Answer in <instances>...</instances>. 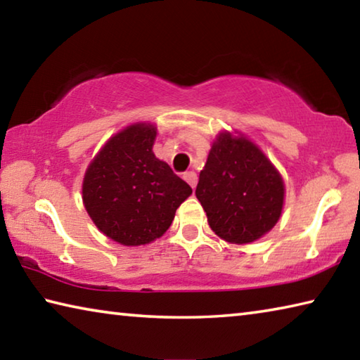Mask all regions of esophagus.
Segmentation results:
<instances>
[{"label": "esophagus", "instance_id": "esophagus-1", "mask_svg": "<svg viewBox=\"0 0 360 360\" xmlns=\"http://www.w3.org/2000/svg\"><path fill=\"white\" fill-rule=\"evenodd\" d=\"M182 178H184L188 182V186H191L192 188H195V186H197L198 178H197V173H195V172H186Z\"/></svg>", "mask_w": 360, "mask_h": 360}]
</instances>
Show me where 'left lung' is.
Masks as SVG:
<instances>
[{
  "mask_svg": "<svg viewBox=\"0 0 360 360\" xmlns=\"http://www.w3.org/2000/svg\"><path fill=\"white\" fill-rule=\"evenodd\" d=\"M195 195L212 231L225 241L245 245L278 222L284 184L257 146L221 133L200 173Z\"/></svg>",
  "mask_w": 360,
  "mask_h": 360,
  "instance_id": "1",
  "label": "left lung"
}]
</instances>
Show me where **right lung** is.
<instances>
[{"label": "right lung", "mask_w": 360, "mask_h": 360, "mask_svg": "<svg viewBox=\"0 0 360 360\" xmlns=\"http://www.w3.org/2000/svg\"><path fill=\"white\" fill-rule=\"evenodd\" d=\"M157 129L136 124L117 133L94 158L82 184L84 205L96 227L125 246L154 241L168 230L192 193L152 152Z\"/></svg>", "instance_id": "add662e5"}]
</instances>
